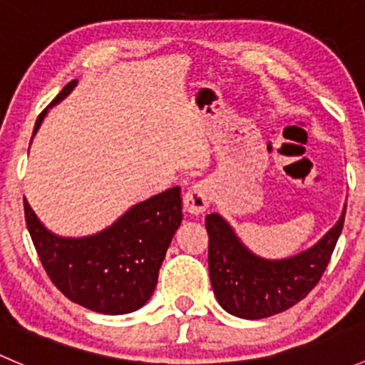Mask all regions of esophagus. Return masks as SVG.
I'll return each instance as SVG.
<instances>
[{"label":"esophagus","instance_id":"1","mask_svg":"<svg viewBox=\"0 0 365 365\" xmlns=\"http://www.w3.org/2000/svg\"><path fill=\"white\" fill-rule=\"evenodd\" d=\"M210 205V190L205 183H194L183 196V208L190 215H201Z\"/></svg>","mask_w":365,"mask_h":365}]
</instances>
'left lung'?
<instances>
[{
    "label": "left lung",
    "mask_w": 365,
    "mask_h": 365,
    "mask_svg": "<svg viewBox=\"0 0 365 365\" xmlns=\"http://www.w3.org/2000/svg\"><path fill=\"white\" fill-rule=\"evenodd\" d=\"M346 206L336 226L307 251L286 259H264L238 240L230 224L210 213L208 270L217 302L230 314L261 319L286 311L309 295L327 270L344 224Z\"/></svg>",
    "instance_id": "8db88e82"
}]
</instances>
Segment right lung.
<instances>
[{
    "mask_svg": "<svg viewBox=\"0 0 365 365\" xmlns=\"http://www.w3.org/2000/svg\"><path fill=\"white\" fill-rule=\"evenodd\" d=\"M70 81L49 104L76 86ZM47 109L38 114L33 135ZM26 226L53 284L68 300L102 314H127L148 302L173 235L182 222L180 187L132 206L111 227L84 238H61L36 219L24 200Z\"/></svg>",
    "mask_w": 365,
    "mask_h": 365,
    "instance_id": "obj_1",
    "label": "right lung"
}]
</instances>
